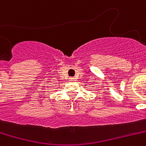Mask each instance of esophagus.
Segmentation results:
<instances>
[{
  "label": "esophagus",
  "instance_id": "esophagus-1",
  "mask_svg": "<svg viewBox=\"0 0 146 146\" xmlns=\"http://www.w3.org/2000/svg\"><path fill=\"white\" fill-rule=\"evenodd\" d=\"M69 80H70V81H71V82H73V81L75 80V79H74L73 77H70V79H69Z\"/></svg>",
  "mask_w": 146,
  "mask_h": 146
}]
</instances>
